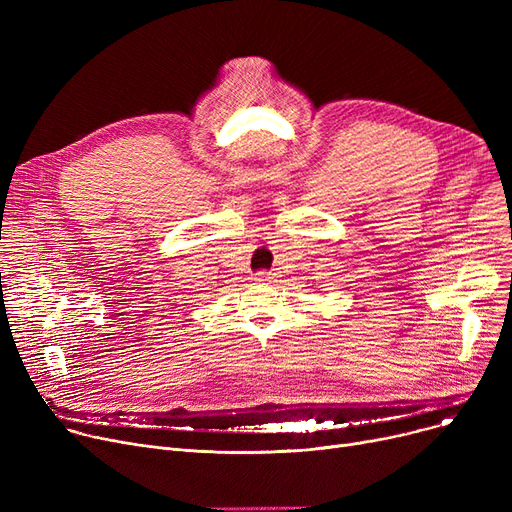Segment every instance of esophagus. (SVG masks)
<instances>
[{
  "label": "esophagus",
  "mask_w": 512,
  "mask_h": 512,
  "mask_svg": "<svg viewBox=\"0 0 512 512\" xmlns=\"http://www.w3.org/2000/svg\"><path fill=\"white\" fill-rule=\"evenodd\" d=\"M255 282H272V274H270V272H265V270H261V272H257V274H255Z\"/></svg>",
  "instance_id": "obj_1"
}]
</instances>
